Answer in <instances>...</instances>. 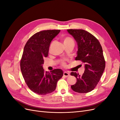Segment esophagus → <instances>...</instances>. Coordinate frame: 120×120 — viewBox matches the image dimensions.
<instances>
[{"label":"esophagus","instance_id":"34e87169","mask_svg":"<svg viewBox=\"0 0 120 120\" xmlns=\"http://www.w3.org/2000/svg\"><path fill=\"white\" fill-rule=\"evenodd\" d=\"M64 75L65 76V77H68L69 75H70V74H69L68 72H66V71H64Z\"/></svg>","mask_w":120,"mask_h":120}]
</instances>
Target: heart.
<instances>
[{
    "label": "heart",
    "mask_w": 120,
    "mask_h": 120,
    "mask_svg": "<svg viewBox=\"0 0 120 120\" xmlns=\"http://www.w3.org/2000/svg\"><path fill=\"white\" fill-rule=\"evenodd\" d=\"M69 41H73V40L72 39V38H69V37H67V38H64V43L67 42H69ZM63 64L64 65H64H65V64L64 63H63Z\"/></svg>",
    "instance_id": "heart-1"
}]
</instances>
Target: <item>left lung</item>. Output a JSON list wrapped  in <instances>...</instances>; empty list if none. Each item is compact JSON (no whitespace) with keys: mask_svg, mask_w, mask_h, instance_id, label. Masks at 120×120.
<instances>
[{"mask_svg":"<svg viewBox=\"0 0 120 120\" xmlns=\"http://www.w3.org/2000/svg\"><path fill=\"white\" fill-rule=\"evenodd\" d=\"M78 45L75 60L84 64L85 71L82 75L71 72V75L77 78V82L71 86L74 91L87 93L95 89L103 75L105 60L101 46L99 41L91 34L83 30H68Z\"/></svg>","mask_w":120,"mask_h":120,"instance_id":"1","label":"left lung"}]
</instances>
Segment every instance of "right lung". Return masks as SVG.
Listing matches in <instances>:
<instances>
[{
	"label": "right lung",
	"instance_id": "1",
	"mask_svg": "<svg viewBox=\"0 0 120 120\" xmlns=\"http://www.w3.org/2000/svg\"><path fill=\"white\" fill-rule=\"evenodd\" d=\"M60 30H47L37 32L25 44L20 61V69L24 81L31 90L40 95L56 90L57 81L64 75L61 69L45 71L43 58L48 56L52 40Z\"/></svg>",
	"mask_w": 120,
	"mask_h": 120
}]
</instances>
